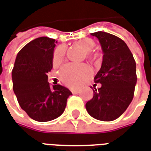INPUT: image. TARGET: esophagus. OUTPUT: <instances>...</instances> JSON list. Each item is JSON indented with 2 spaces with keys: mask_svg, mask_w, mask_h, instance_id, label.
<instances>
[{
  "mask_svg": "<svg viewBox=\"0 0 151 151\" xmlns=\"http://www.w3.org/2000/svg\"><path fill=\"white\" fill-rule=\"evenodd\" d=\"M71 92H72L73 95H76V94L78 93V90H77V89H72V90H71Z\"/></svg>",
  "mask_w": 151,
  "mask_h": 151,
  "instance_id": "esophagus-1",
  "label": "esophagus"
}]
</instances>
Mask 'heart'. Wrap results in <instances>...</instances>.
I'll return each mask as SVG.
<instances>
[{
    "instance_id": "1",
    "label": "heart",
    "mask_w": 151,
    "mask_h": 151,
    "mask_svg": "<svg viewBox=\"0 0 151 151\" xmlns=\"http://www.w3.org/2000/svg\"><path fill=\"white\" fill-rule=\"evenodd\" d=\"M77 45L83 49L89 59L98 62L99 55L97 52H93L92 50L95 48V41L91 39H82L77 42ZM65 49L63 47H58L53 54L52 62L54 65H59L65 58ZM91 74V70L86 65H78L73 64H68L60 69V78L65 85L69 86H78L81 85L85 80L88 78Z\"/></svg>"
}]
</instances>
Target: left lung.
Instances as JSON below:
<instances>
[{
  "mask_svg": "<svg viewBox=\"0 0 151 151\" xmlns=\"http://www.w3.org/2000/svg\"><path fill=\"white\" fill-rule=\"evenodd\" d=\"M91 35L98 39L104 53L101 68L94 78L102 86L93 91L94 96L86 104V108L96 120L111 121L120 116L133 100L136 62L121 39L104 31Z\"/></svg>",
  "mask_w": 151,
  "mask_h": 151,
  "instance_id": "left-lung-1",
  "label": "left lung"
}]
</instances>
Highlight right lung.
<instances>
[{
    "label": "right lung",
    "mask_w": 151,
    "mask_h": 151,
    "mask_svg": "<svg viewBox=\"0 0 151 151\" xmlns=\"http://www.w3.org/2000/svg\"><path fill=\"white\" fill-rule=\"evenodd\" d=\"M55 46V40L48 37L32 40L19 51L12 70L13 89L18 104L31 119L40 122L59 117L72 95L65 86H51L47 82Z\"/></svg>",
    "instance_id": "add662e5"
}]
</instances>
